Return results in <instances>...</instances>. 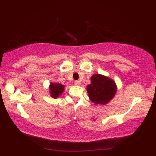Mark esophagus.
Here are the masks:
<instances>
[{
	"instance_id": "esophagus-1",
	"label": "esophagus",
	"mask_w": 156,
	"mask_h": 156,
	"mask_svg": "<svg viewBox=\"0 0 156 156\" xmlns=\"http://www.w3.org/2000/svg\"><path fill=\"white\" fill-rule=\"evenodd\" d=\"M74 84L76 85V86H80V85H81V83H80V81L76 80V81L74 82Z\"/></svg>"
}]
</instances>
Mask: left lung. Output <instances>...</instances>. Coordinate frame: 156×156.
Here are the masks:
<instances>
[{
    "label": "left lung",
    "instance_id": "8db88e82",
    "mask_svg": "<svg viewBox=\"0 0 156 156\" xmlns=\"http://www.w3.org/2000/svg\"><path fill=\"white\" fill-rule=\"evenodd\" d=\"M89 99L96 105L110 102L117 93L115 82L108 76L94 74L90 77V84L87 86Z\"/></svg>",
    "mask_w": 156,
    "mask_h": 156
}]
</instances>
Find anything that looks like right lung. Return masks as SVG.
Returning <instances> with one entry per match:
<instances>
[{"label": "right lung", "mask_w": 156, "mask_h": 156, "mask_svg": "<svg viewBox=\"0 0 156 156\" xmlns=\"http://www.w3.org/2000/svg\"><path fill=\"white\" fill-rule=\"evenodd\" d=\"M65 85H63L58 82H51L49 86V93L50 97L54 98H57L60 97L63 92L64 91Z\"/></svg>", "instance_id": "right-lung-1"}]
</instances>
